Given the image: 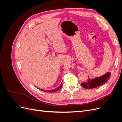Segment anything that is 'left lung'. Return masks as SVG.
Here are the masks:
<instances>
[{"mask_svg": "<svg viewBox=\"0 0 122 122\" xmlns=\"http://www.w3.org/2000/svg\"><path fill=\"white\" fill-rule=\"evenodd\" d=\"M110 75H111V73L107 72L104 75L93 79L90 78L88 76V79L87 81L85 83H81V86L87 89L96 88L107 82L110 78Z\"/></svg>", "mask_w": 122, "mask_h": 122, "instance_id": "left-lung-1", "label": "left lung"}]
</instances>
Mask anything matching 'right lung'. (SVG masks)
<instances>
[{"mask_svg": "<svg viewBox=\"0 0 122 122\" xmlns=\"http://www.w3.org/2000/svg\"><path fill=\"white\" fill-rule=\"evenodd\" d=\"M62 82L61 83V84L59 86L57 87H56V88H54V89L53 90H42V89H40V88H39V90H41L42 91H44L45 92H47V93H53V92H57L58 91L60 90L61 88L62 87ZM36 87V86H35Z\"/></svg>", "mask_w": 122, "mask_h": 122, "instance_id": "add662e5", "label": "right lung"}]
</instances>
